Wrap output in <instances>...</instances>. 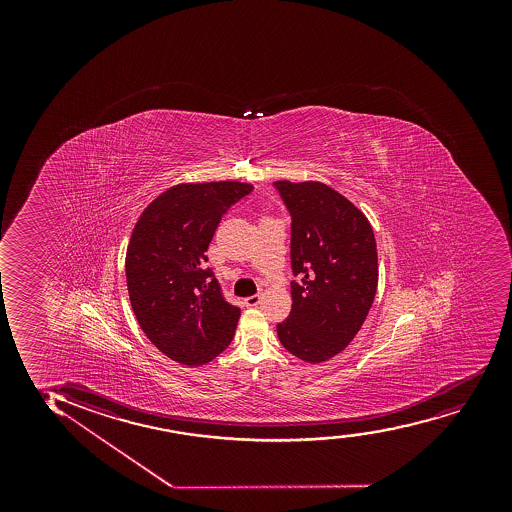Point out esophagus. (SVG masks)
Returning a JSON list of instances; mask_svg holds the SVG:
<instances>
[{"label": "esophagus", "instance_id": "34e87169", "mask_svg": "<svg viewBox=\"0 0 512 512\" xmlns=\"http://www.w3.org/2000/svg\"><path fill=\"white\" fill-rule=\"evenodd\" d=\"M259 302H261V295L259 294L249 295V297L244 299V304H246L247 307H256Z\"/></svg>", "mask_w": 512, "mask_h": 512}]
</instances>
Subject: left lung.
<instances>
[{
  "instance_id": "1",
  "label": "left lung",
  "mask_w": 512,
  "mask_h": 512,
  "mask_svg": "<svg viewBox=\"0 0 512 512\" xmlns=\"http://www.w3.org/2000/svg\"><path fill=\"white\" fill-rule=\"evenodd\" d=\"M290 224L292 311L277 324L288 352L319 364L355 338L377 290V249L369 220L321 183H273Z\"/></svg>"
}]
</instances>
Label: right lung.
Instances as JSON below:
<instances>
[{
    "instance_id": "add662e5",
    "label": "right lung",
    "mask_w": 512,
    "mask_h": 512,
    "mask_svg": "<svg viewBox=\"0 0 512 512\" xmlns=\"http://www.w3.org/2000/svg\"><path fill=\"white\" fill-rule=\"evenodd\" d=\"M253 186L177 184L141 213L126 253L131 307L160 352L196 367L224 352L241 309L224 297L206 249L220 220Z\"/></svg>"
}]
</instances>
